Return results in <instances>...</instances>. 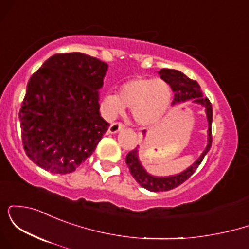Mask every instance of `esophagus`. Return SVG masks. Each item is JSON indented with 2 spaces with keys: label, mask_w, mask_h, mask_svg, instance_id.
Segmentation results:
<instances>
[{
  "label": "esophagus",
  "mask_w": 249,
  "mask_h": 249,
  "mask_svg": "<svg viewBox=\"0 0 249 249\" xmlns=\"http://www.w3.org/2000/svg\"><path fill=\"white\" fill-rule=\"evenodd\" d=\"M123 127H124V124H123V123L115 122V123H112V124L110 125V127H108V132H110V133H117L119 130H122Z\"/></svg>",
  "instance_id": "esophagus-1"
}]
</instances>
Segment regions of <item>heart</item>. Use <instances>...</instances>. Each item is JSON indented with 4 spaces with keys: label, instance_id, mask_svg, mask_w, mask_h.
<instances>
[{
    "label": "heart",
    "instance_id": "1",
    "mask_svg": "<svg viewBox=\"0 0 249 249\" xmlns=\"http://www.w3.org/2000/svg\"><path fill=\"white\" fill-rule=\"evenodd\" d=\"M172 99V89L162 78L136 77L125 82L118 93L103 97L102 107L107 117H115L125 107L132 110L133 119L144 126L160 122Z\"/></svg>",
    "mask_w": 249,
    "mask_h": 249
}]
</instances>
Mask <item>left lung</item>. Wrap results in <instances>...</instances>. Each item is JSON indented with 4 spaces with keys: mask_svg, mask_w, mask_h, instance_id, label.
Returning <instances> with one entry per match:
<instances>
[{
    "mask_svg": "<svg viewBox=\"0 0 249 249\" xmlns=\"http://www.w3.org/2000/svg\"><path fill=\"white\" fill-rule=\"evenodd\" d=\"M158 73L160 75V78L165 79V81L170 84V87L172 88L174 92L173 104L193 99L194 103L202 105V107H205L208 121V142L204 152L201 153V156L199 157L198 160L194 162L192 166L188 167L187 170L184 171V172L171 177L151 176L150 173H147L146 171H145V168L142 166L141 161H139L138 147L130 151V152L127 153L126 159H125L128 170H130L132 177L136 179V181L138 182L141 186L146 188L148 191H152V192H161V191L173 190V188L181 185L184 181H186V180L196 172V168H198L199 165L201 164L202 159L205 158L206 153L210 151L211 146H212V104H211L210 99H208L207 97H202L198 82L188 78L186 75H184V73L180 72L178 70L161 69Z\"/></svg>",
    "mask_w": 249,
    "mask_h": 249,
    "instance_id": "8db88e82",
    "label": "left lung"
}]
</instances>
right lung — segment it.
Returning a JSON list of instances; mask_svg holds the SVG:
<instances>
[{"instance_id":"right-lung-1","label":"right lung","mask_w":249,"mask_h":249,"mask_svg":"<svg viewBox=\"0 0 249 249\" xmlns=\"http://www.w3.org/2000/svg\"><path fill=\"white\" fill-rule=\"evenodd\" d=\"M107 63L81 53H57L30 77L19 110L25 153L51 173L76 170L107 131L98 90Z\"/></svg>"}]
</instances>
